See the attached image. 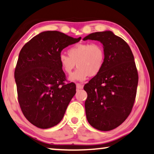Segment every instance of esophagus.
I'll return each instance as SVG.
<instances>
[{
  "mask_svg": "<svg viewBox=\"0 0 154 154\" xmlns=\"http://www.w3.org/2000/svg\"><path fill=\"white\" fill-rule=\"evenodd\" d=\"M76 88L77 89H80V90H81V89H82L83 88V85H82V84H80V83H76Z\"/></svg>",
  "mask_w": 154,
  "mask_h": 154,
  "instance_id": "34e87169",
  "label": "esophagus"
}]
</instances>
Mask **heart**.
Returning a JSON list of instances; mask_svg holds the SVG:
<instances>
[{
    "mask_svg": "<svg viewBox=\"0 0 154 154\" xmlns=\"http://www.w3.org/2000/svg\"><path fill=\"white\" fill-rule=\"evenodd\" d=\"M67 55L60 54L59 63L66 74H70L76 64L77 69L69 77L71 81H83L89 75L95 76L102 70L106 54L99 43L78 44L69 48Z\"/></svg>",
    "mask_w": 154,
    "mask_h": 154,
    "instance_id": "heart-1",
    "label": "heart"
}]
</instances>
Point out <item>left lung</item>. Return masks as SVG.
Wrapping results in <instances>:
<instances>
[{"label": "left lung", "instance_id": "8db88e82", "mask_svg": "<svg viewBox=\"0 0 154 154\" xmlns=\"http://www.w3.org/2000/svg\"><path fill=\"white\" fill-rule=\"evenodd\" d=\"M97 40L106 54L102 70L84 86L88 94L85 107L89 124L108 131L123 123L132 110L138 74L128 44L112 31L91 33L83 40Z\"/></svg>", "mask_w": 154, "mask_h": 154}]
</instances>
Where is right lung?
I'll return each instance as SVG.
<instances>
[{
    "instance_id": "1",
    "label": "right lung",
    "mask_w": 154,
    "mask_h": 154,
    "mask_svg": "<svg viewBox=\"0 0 154 154\" xmlns=\"http://www.w3.org/2000/svg\"><path fill=\"white\" fill-rule=\"evenodd\" d=\"M59 31L39 33L21 48L14 72L18 101L31 124L49 128L61 122L75 94V85H65L59 63L62 51L81 40Z\"/></svg>"
}]
</instances>
